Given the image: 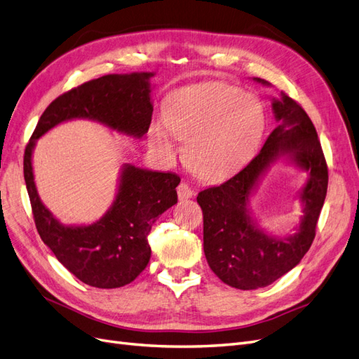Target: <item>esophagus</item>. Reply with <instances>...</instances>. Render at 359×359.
I'll return each instance as SVG.
<instances>
[{
    "label": "esophagus",
    "mask_w": 359,
    "mask_h": 359,
    "mask_svg": "<svg viewBox=\"0 0 359 359\" xmlns=\"http://www.w3.org/2000/svg\"><path fill=\"white\" fill-rule=\"evenodd\" d=\"M177 191H178V198L180 199H189V198L193 196V190L187 186L186 182H181L180 186H178V189H177Z\"/></svg>",
    "instance_id": "1"
}]
</instances>
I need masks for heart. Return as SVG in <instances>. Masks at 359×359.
Returning <instances> with one entry per match:
<instances>
[{"instance_id": "b5f03b06", "label": "heart", "mask_w": 359, "mask_h": 359, "mask_svg": "<svg viewBox=\"0 0 359 359\" xmlns=\"http://www.w3.org/2000/svg\"><path fill=\"white\" fill-rule=\"evenodd\" d=\"M266 128V111L256 95L226 82H203L172 97L166 118L149 130L161 154L175 151V136L186 139L184 160L202 180L232 175L255 156Z\"/></svg>"}]
</instances>
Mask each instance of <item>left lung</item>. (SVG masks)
I'll return each instance as SVG.
<instances>
[{
  "label": "left lung",
  "instance_id": "obj_1",
  "mask_svg": "<svg viewBox=\"0 0 359 359\" xmlns=\"http://www.w3.org/2000/svg\"><path fill=\"white\" fill-rule=\"evenodd\" d=\"M269 86V82L255 78ZM277 127L260 153L232 178L198 194L203 212V252L223 283L236 289L265 287L295 268L316 235L327 196L328 168L316 128L306 111L285 93L273 99ZM280 158L308 173L300 194L303 215L293 234L283 238L260 230L248 210L259 178Z\"/></svg>",
  "mask_w": 359,
  "mask_h": 359
}]
</instances>
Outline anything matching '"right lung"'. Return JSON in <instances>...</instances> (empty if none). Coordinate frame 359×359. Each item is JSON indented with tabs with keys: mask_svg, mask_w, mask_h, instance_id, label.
I'll return each mask as SVG.
<instances>
[{
	"mask_svg": "<svg viewBox=\"0 0 359 359\" xmlns=\"http://www.w3.org/2000/svg\"><path fill=\"white\" fill-rule=\"evenodd\" d=\"M154 73L106 74L85 82L53 100L40 116L25 148L24 177L37 232L60 262L85 285L100 289L126 286L147 268L151 226L178 202L181 178L123 165L111 208L91 224H62L37 193L32 172V151L37 139L70 119H90L118 133L142 137L153 116L151 82Z\"/></svg>",
	"mask_w": 359,
	"mask_h": 359,
	"instance_id": "obj_1",
	"label": "right lung"
}]
</instances>
